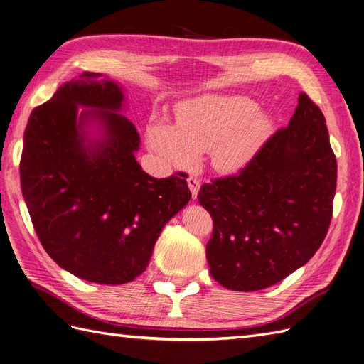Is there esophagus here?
Returning a JSON list of instances; mask_svg holds the SVG:
<instances>
[{"instance_id":"esophagus-1","label":"esophagus","mask_w":364,"mask_h":364,"mask_svg":"<svg viewBox=\"0 0 364 364\" xmlns=\"http://www.w3.org/2000/svg\"><path fill=\"white\" fill-rule=\"evenodd\" d=\"M187 184H189V189H191V192H192V198L196 199L198 192H199V187H201V184H199V181H198L196 178H193V177L187 178Z\"/></svg>"}]
</instances>
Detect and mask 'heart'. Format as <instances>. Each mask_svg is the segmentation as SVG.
<instances>
[{
    "label": "heart",
    "instance_id": "1",
    "mask_svg": "<svg viewBox=\"0 0 364 364\" xmlns=\"http://www.w3.org/2000/svg\"><path fill=\"white\" fill-rule=\"evenodd\" d=\"M272 128L271 114L259 110L252 100L207 95L183 102L175 125L152 119L146 142L168 166L191 169L199 154L210 152L212 166L231 173L248 165Z\"/></svg>",
    "mask_w": 364,
    "mask_h": 364
}]
</instances>
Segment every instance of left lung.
Instances as JSON below:
<instances>
[{
	"label": "left lung",
	"mask_w": 364,
	"mask_h": 364,
	"mask_svg": "<svg viewBox=\"0 0 364 364\" xmlns=\"http://www.w3.org/2000/svg\"><path fill=\"white\" fill-rule=\"evenodd\" d=\"M337 161L321 109L306 93L239 175L204 184L198 199L213 218L210 274L236 291L262 290L306 264L333 215Z\"/></svg>",
	"instance_id": "1"
}]
</instances>
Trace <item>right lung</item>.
<instances>
[{"instance_id":"add662e5","label":"right lung","mask_w":364,"mask_h":364,"mask_svg":"<svg viewBox=\"0 0 364 364\" xmlns=\"http://www.w3.org/2000/svg\"><path fill=\"white\" fill-rule=\"evenodd\" d=\"M125 109L118 81L83 73L31 112L22 146L21 189L42 246L65 271L98 284L142 274L163 227L192 196L184 178L142 171Z\"/></svg>"}]
</instances>
